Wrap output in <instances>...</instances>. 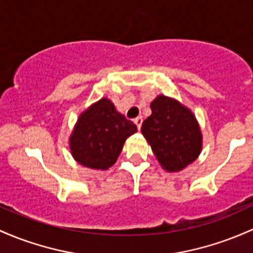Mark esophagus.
Listing matches in <instances>:
<instances>
[{
  "instance_id": "34e87169",
  "label": "esophagus",
  "mask_w": 253,
  "mask_h": 253,
  "mask_svg": "<svg viewBox=\"0 0 253 253\" xmlns=\"http://www.w3.org/2000/svg\"><path fill=\"white\" fill-rule=\"evenodd\" d=\"M133 122H134V124H135V126H137V128L140 129L141 124H143V119H141L140 116H139V118H135L134 120H133Z\"/></svg>"
}]
</instances>
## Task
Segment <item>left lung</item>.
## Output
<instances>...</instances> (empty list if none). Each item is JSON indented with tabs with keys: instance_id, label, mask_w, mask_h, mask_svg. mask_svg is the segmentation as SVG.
<instances>
[{
	"instance_id": "1",
	"label": "left lung",
	"mask_w": 253,
	"mask_h": 253,
	"mask_svg": "<svg viewBox=\"0 0 253 253\" xmlns=\"http://www.w3.org/2000/svg\"><path fill=\"white\" fill-rule=\"evenodd\" d=\"M152 113L141 125V133L167 171H180L202 151L201 127L196 116L176 99L160 95L150 104Z\"/></svg>"
}]
</instances>
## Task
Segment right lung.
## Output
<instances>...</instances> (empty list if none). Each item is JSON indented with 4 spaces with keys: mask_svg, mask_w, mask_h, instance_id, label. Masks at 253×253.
I'll return each mask as SVG.
<instances>
[{
    "mask_svg": "<svg viewBox=\"0 0 253 253\" xmlns=\"http://www.w3.org/2000/svg\"><path fill=\"white\" fill-rule=\"evenodd\" d=\"M135 132L137 126L119 113L110 99L102 98L80 114L69 137V149L82 166L105 170Z\"/></svg>",
    "mask_w": 253,
    "mask_h": 253,
    "instance_id": "1",
    "label": "right lung"
}]
</instances>
